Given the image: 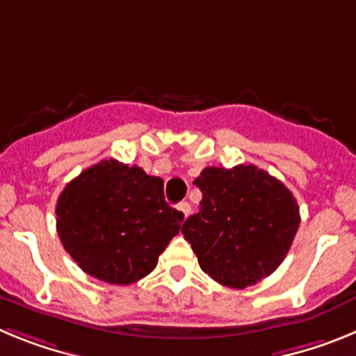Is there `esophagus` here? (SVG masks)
<instances>
[{
	"instance_id": "34e87169",
	"label": "esophagus",
	"mask_w": 356,
	"mask_h": 356,
	"mask_svg": "<svg viewBox=\"0 0 356 356\" xmlns=\"http://www.w3.org/2000/svg\"><path fill=\"white\" fill-rule=\"evenodd\" d=\"M178 210H180L181 216H184L185 219H187V216H188V213H191V205H188L187 201H184V203H180V205H178Z\"/></svg>"
}]
</instances>
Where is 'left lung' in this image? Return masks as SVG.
Returning a JSON list of instances; mask_svg holds the SVG:
<instances>
[{"label":"left lung","instance_id":"8db88e82","mask_svg":"<svg viewBox=\"0 0 356 356\" xmlns=\"http://www.w3.org/2000/svg\"><path fill=\"white\" fill-rule=\"evenodd\" d=\"M194 185L203 200L181 234L201 269L234 289L273 275L300 228V207L291 191L253 163L205 168Z\"/></svg>","mask_w":356,"mask_h":356}]
</instances>
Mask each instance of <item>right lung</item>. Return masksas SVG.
<instances>
[{
  "label": "right lung",
  "instance_id": "right-lung-1",
  "mask_svg": "<svg viewBox=\"0 0 356 356\" xmlns=\"http://www.w3.org/2000/svg\"><path fill=\"white\" fill-rule=\"evenodd\" d=\"M56 232L81 271L114 285L149 275L184 216L163 200V180L137 165L102 160L56 201Z\"/></svg>",
  "mask_w": 356,
  "mask_h": 356
}]
</instances>
